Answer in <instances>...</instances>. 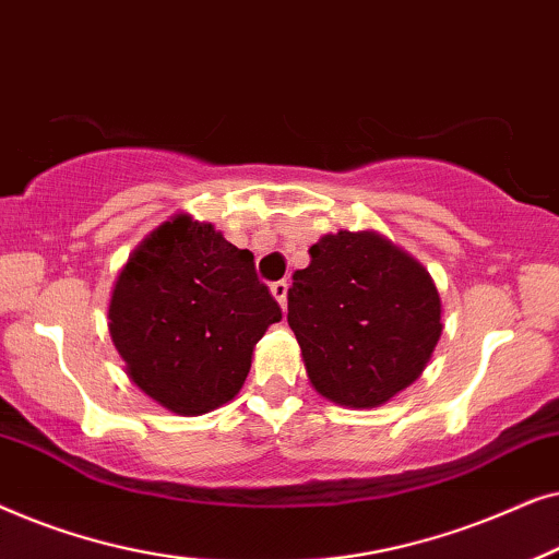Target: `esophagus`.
<instances>
[{
  "mask_svg": "<svg viewBox=\"0 0 559 559\" xmlns=\"http://www.w3.org/2000/svg\"><path fill=\"white\" fill-rule=\"evenodd\" d=\"M287 280H280V282H272V295H274V300H277L282 308H287Z\"/></svg>",
  "mask_w": 559,
  "mask_h": 559,
  "instance_id": "esophagus-1",
  "label": "esophagus"
}]
</instances>
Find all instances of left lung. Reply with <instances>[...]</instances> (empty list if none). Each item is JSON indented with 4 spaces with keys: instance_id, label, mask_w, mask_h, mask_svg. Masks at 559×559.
<instances>
[{
    "instance_id": "1",
    "label": "left lung",
    "mask_w": 559,
    "mask_h": 559,
    "mask_svg": "<svg viewBox=\"0 0 559 559\" xmlns=\"http://www.w3.org/2000/svg\"><path fill=\"white\" fill-rule=\"evenodd\" d=\"M430 272L377 231H338L293 274L287 323L318 394L379 407L419 379L442 333Z\"/></svg>"
}]
</instances>
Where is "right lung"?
Segmentation results:
<instances>
[{"mask_svg": "<svg viewBox=\"0 0 559 559\" xmlns=\"http://www.w3.org/2000/svg\"><path fill=\"white\" fill-rule=\"evenodd\" d=\"M282 310L211 224L178 213L132 251L109 302V333L127 377L175 415L234 400L251 356Z\"/></svg>", "mask_w": 559, "mask_h": 559, "instance_id": "1", "label": "right lung"}]
</instances>
